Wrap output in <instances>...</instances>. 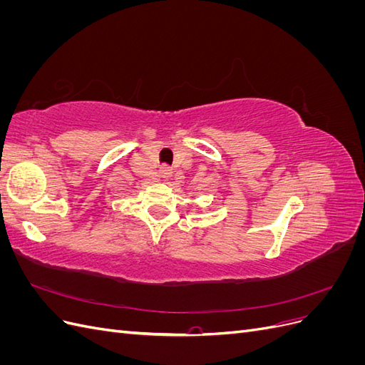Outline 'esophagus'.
<instances>
[{
  "label": "esophagus",
  "instance_id": "34e87169",
  "mask_svg": "<svg viewBox=\"0 0 365 365\" xmlns=\"http://www.w3.org/2000/svg\"><path fill=\"white\" fill-rule=\"evenodd\" d=\"M158 175H160V178H163V180H168V178H170L172 169L169 168V165H161L160 170H158Z\"/></svg>",
  "mask_w": 365,
  "mask_h": 365
}]
</instances>
